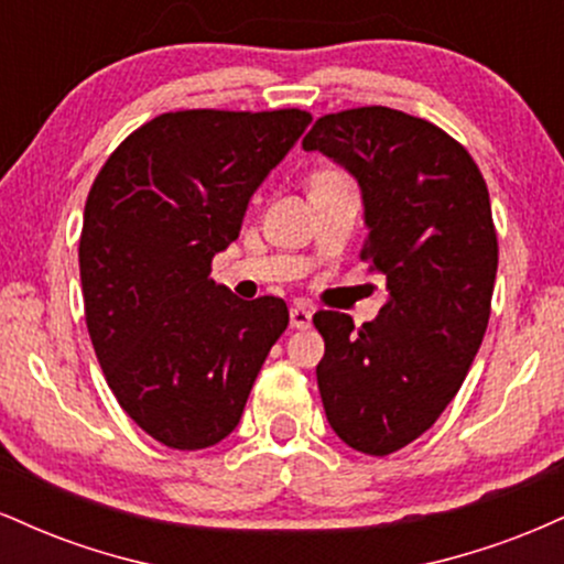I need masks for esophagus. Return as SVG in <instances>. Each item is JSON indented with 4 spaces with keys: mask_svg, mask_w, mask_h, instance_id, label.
I'll list each match as a JSON object with an SVG mask.
<instances>
[{
    "mask_svg": "<svg viewBox=\"0 0 564 564\" xmlns=\"http://www.w3.org/2000/svg\"><path fill=\"white\" fill-rule=\"evenodd\" d=\"M289 321H291V328H310V323H313V313H310L304 304H294V307L289 310Z\"/></svg>",
    "mask_w": 564,
    "mask_h": 564,
    "instance_id": "obj_1",
    "label": "esophagus"
}]
</instances>
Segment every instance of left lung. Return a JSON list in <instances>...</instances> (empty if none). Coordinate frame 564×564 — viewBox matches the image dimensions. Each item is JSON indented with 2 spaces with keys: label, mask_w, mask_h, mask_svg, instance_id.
<instances>
[{
  "label": "left lung",
  "mask_w": 564,
  "mask_h": 564,
  "mask_svg": "<svg viewBox=\"0 0 564 564\" xmlns=\"http://www.w3.org/2000/svg\"><path fill=\"white\" fill-rule=\"evenodd\" d=\"M360 183V260L387 275L379 318L313 315L315 368L332 430L349 448L390 456L437 422L482 345L498 238L482 172L448 132L384 106L326 113L302 140Z\"/></svg>",
  "instance_id": "1"
}]
</instances>
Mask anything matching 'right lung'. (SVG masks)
<instances>
[{
	"label": "right lung",
	"mask_w": 564,
	"mask_h": 564,
	"mask_svg": "<svg viewBox=\"0 0 564 564\" xmlns=\"http://www.w3.org/2000/svg\"><path fill=\"white\" fill-rule=\"evenodd\" d=\"M310 121L300 108L161 113L89 187L79 238L89 339L127 416L166 448L228 437L286 332V302L238 300L209 273Z\"/></svg>",
	"instance_id": "1"
}]
</instances>
